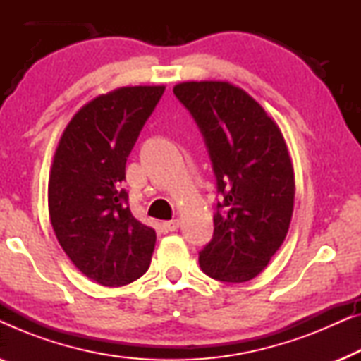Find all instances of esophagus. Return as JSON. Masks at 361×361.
<instances>
[{"label":"esophagus","instance_id":"1","mask_svg":"<svg viewBox=\"0 0 361 361\" xmlns=\"http://www.w3.org/2000/svg\"><path fill=\"white\" fill-rule=\"evenodd\" d=\"M179 228V220H167L162 221V231L169 233V231H176Z\"/></svg>","mask_w":361,"mask_h":361}]
</instances>
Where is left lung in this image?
Listing matches in <instances>:
<instances>
[{
    "label": "left lung",
    "instance_id": "1",
    "mask_svg": "<svg viewBox=\"0 0 361 361\" xmlns=\"http://www.w3.org/2000/svg\"><path fill=\"white\" fill-rule=\"evenodd\" d=\"M174 95L199 126L216 180L214 236L202 271L224 283L258 276L288 235L294 172L279 128L228 82H185Z\"/></svg>",
    "mask_w": 361,
    "mask_h": 361
}]
</instances>
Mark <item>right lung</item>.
I'll list each match as a JSON object with an SVG mask.
<instances>
[{
    "instance_id": "right-lung-1",
    "label": "right lung",
    "mask_w": 361,
    "mask_h": 361,
    "mask_svg": "<svg viewBox=\"0 0 361 361\" xmlns=\"http://www.w3.org/2000/svg\"><path fill=\"white\" fill-rule=\"evenodd\" d=\"M164 87H123L82 108L63 131L49 177V215L78 271L116 288L149 268L156 231L128 205L126 159Z\"/></svg>"
}]
</instances>
